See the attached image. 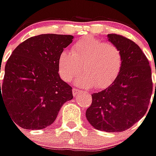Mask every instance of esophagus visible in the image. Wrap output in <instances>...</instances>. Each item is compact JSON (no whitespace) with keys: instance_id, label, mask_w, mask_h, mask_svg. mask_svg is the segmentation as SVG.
<instances>
[{"instance_id":"esophagus-1","label":"esophagus","mask_w":156,"mask_h":156,"mask_svg":"<svg viewBox=\"0 0 156 156\" xmlns=\"http://www.w3.org/2000/svg\"><path fill=\"white\" fill-rule=\"evenodd\" d=\"M80 92H81V91H80V90H78V88H73V89H72V94H73V95H74V96L78 95Z\"/></svg>"}]
</instances>
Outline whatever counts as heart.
<instances>
[{
    "mask_svg": "<svg viewBox=\"0 0 156 156\" xmlns=\"http://www.w3.org/2000/svg\"><path fill=\"white\" fill-rule=\"evenodd\" d=\"M123 65L120 49L113 43L103 42L93 36H87L77 41L70 52H61L57 60L60 76L69 82L83 71L76 83L84 87L94 85L103 89L113 84Z\"/></svg>",
    "mask_w": 156,
    "mask_h": 156,
    "instance_id": "b5f03b06",
    "label": "heart"
}]
</instances>
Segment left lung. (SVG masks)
Returning <instances> with one entry per match:
<instances>
[{
    "label": "left lung",
    "instance_id": "left-lung-1",
    "mask_svg": "<svg viewBox=\"0 0 156 156\" xmlns=\"http://www.w3.org/2000/svg\"><path fill=\"white\" fill-rule=\"evenodd\" d=\"M108 38L122 53V69L112 85L92 94L86 116L99 131L124 132L140 121L148 108L153 92L151 68L135 42L115 33L108 34Z\"/></svg>",
    "mask_w": 156,
    "mask_h": 156
}]
</instances>
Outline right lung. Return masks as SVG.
I'll return each mask as SVG.
<instances>
[{
	"label": "right lung",
	"mask_w": 156,
	"mask_h": 156,
	"mask_svg": "<svg viewBox=\"0 0 156 156\" xmlns=\"http://www.w3.org/2000/svg\"><path fill=\"white\" fill-rule=\"evenodd\" d=\"M72 40L71 35L41 34L12 52L0 83V105L4 104L16 126L44 129L55 122L63 103L73 98L72 87L61 79L57 66L60 53Z\"/></svg>",
	"instance_id": "obj_1"
}]
</instances>
